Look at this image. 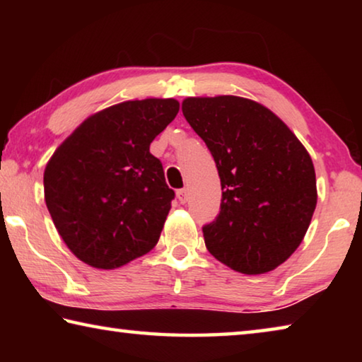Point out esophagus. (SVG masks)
Listing matches in <instances>:
<instances>
[{"label": "esophagus", "mask_w": 362, "mask_h": 362, "mask_svg": "<svg viewBox=\"0 0 362 362\" xmlns=\"http://www.w3.org/2000/svg\"><path fill=\"white\" fill-rule=\"evenodd\" d=\"M177 198H179L180 204H185L187 201H188V189L187 188L179 189V192H177Z\"/></svg>", "instance_id": "esophagus-1"}]
</instances>
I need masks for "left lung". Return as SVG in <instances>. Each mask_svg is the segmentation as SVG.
<instances>
[{
  "label": "left lung",
  "instance_id": "obj_1",
  "mask_svg": "<svg viewBox=\"0 0 362 362\" xmlns=\"http://www.w3.org/2000/svg\"><path fill=\"white\" fill-rule=\"evenodd\" d=\"M182 112L209 148L222 185L218 216L203 226L207 250L235 272H272L296 252L313 217L316 174L308 151L254 100L188 97Z\"/></svg>",
  "mask_w": 362,
  "mask_h": 362
}]
</instances>
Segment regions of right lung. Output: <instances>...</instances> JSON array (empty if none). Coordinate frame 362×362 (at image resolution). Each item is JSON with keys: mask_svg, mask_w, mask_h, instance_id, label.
<instances>
[{"mask_svg": "<svg viewBox=\"0 0 362 362\" xmlns=\"http://www.w3.org/2000/svg\"><path fill=\"white\" fill-rule=\"evenodd\" d=\"M179 108L174 99L105 108L89 116L49 159L47 211L81 262L113 269L156 246L175 193L150 144Z\"/></svg>", "mask_w": 362, "mask_h": 362, "instance_id": "add662e5", "label": "right lung"}]
</instances>
